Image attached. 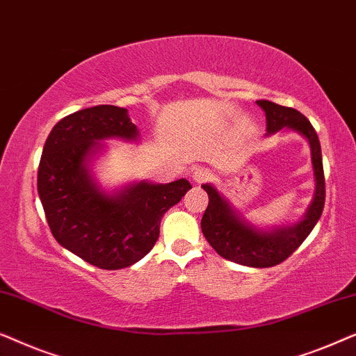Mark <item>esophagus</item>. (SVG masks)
Masks as SVG:
<instances>
[{
    "label": "esophagus",
    "instance_id": "1",
    "mask_svg": "<svg viewBox=\"0 0 356 356\" xmlns=\"http://www.w3.org/2000/svg\"><path fill=\"white\" fill-rule=\"evenodd\" d=\"M209 178H211V173H209L206 168H196L193 172V181L197 183V184L206 183Z\"/></svg>",
    "mask_w": 356,
    "mask_h": 356
}]
</instances>
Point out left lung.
<instances>
[{"label": "left lung", "instance_id": "left-lung-1", "mask_svg": "<svg viewBox=\"0 0 356 356\" xmlns=\"http://www.w3.org/2000/svg\"><path fill=\"white\" fill-rule=\"evenodd\" d=\"M257 105L266 111L267 133H275L286 126L308 139L316 178L314 201L306 217L295 227L279 228L267 233L256 230L243 222L216 188L204 184L202 188L209 196V206L202 216L201 228L209 245L225 259L250 267H272L293 254L318 223L325 202V179L321 144L309 120L298 110L269 100H257Z\"/></svg>", "mask_w": 356, "mask_h": 356}]
</instances>
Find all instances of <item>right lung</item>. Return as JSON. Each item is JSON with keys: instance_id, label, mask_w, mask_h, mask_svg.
Listing matches in <instances>:
<instances>
[{"instance_id": "add662e5", "label": "right lung", "mask_w": 356, "mask_h": 356, "mask_svg": "<svg viewBox=\"0 0 356 356\" xmlns=\"http://www.w3.org/2000/svg\"><path fill=\"white\" fill-rule=\"evenodd\" d=\"M105 138H138L128 110L97 105L53 126L38 165L37 189L51 235L67 251L99 269L128 267L152 250L160 222L181 201L188 179L139 183L106 196L92 181L86 160Z\"/></svg>"}]
</instances>
